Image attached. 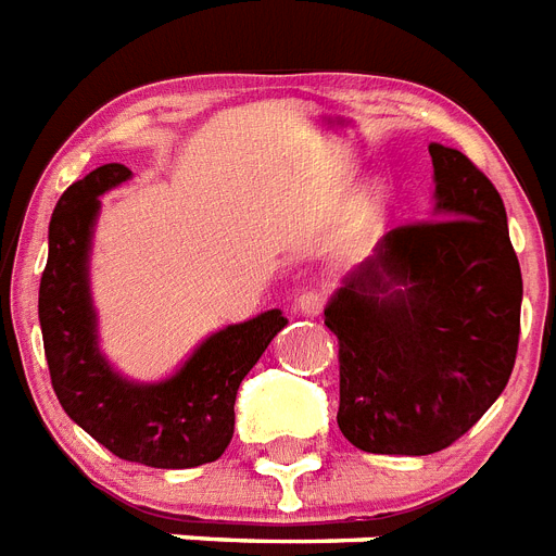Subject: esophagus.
<instances>
[{"mask_svg": "<svg viewBox=\"0 0 556 556\" xmlns=\"http://www.w3.org/2000/svg\"><path fill=\"white\" fill-rule=\"evenodd\" d=\"M295 309L306 318H315V315L324 309V292L321 290H304L299 292V299H295Z\"/></svg>", "mask_w": 556, "mask_h": 556, "instance_id": "obj_1", "label": "esophagus"}]
</instances>
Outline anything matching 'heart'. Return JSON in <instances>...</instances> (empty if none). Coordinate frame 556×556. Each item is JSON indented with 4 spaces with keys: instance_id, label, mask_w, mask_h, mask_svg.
<instances>
[{
    "instance_id": "heart-1",
    "label": "heart",
    "mask_w": 556,
    "mask_h": 556,
    "mask_svg": "<svg viewBox=\"0 0 556 556\" xmlns=\"http://www.w3.org/2000/svg\"><path fill=\"white\" fill-rule=\"evenodd\" d=\"M381 198H384V192H381L379 184H367L358 189V194H355V215H372L376 208L381 206Z\"/></svg>"
}]
</instances>
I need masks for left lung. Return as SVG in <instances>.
Listing matches in <instances>:
<instances>
[{"label": "left lung", "instance_id": "obj_1", "mask_svg": "<svg viewBox=\"0 0 556 556\" xmlns=\"http://www.w3.org/2000/svg\"><path fill=\"white\" fill-rule=\"evenodd\" d=\"M428 152V220L390 229L324 306L339 339V428L367 454L454 445L517 358L522 273L503 198L459 149Z\"/></svg>", "mask_w": 556, "mask_h": 556}]
</instances>
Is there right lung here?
<instances>
[{
  "label": "right lung",
  "mask_w": 556,
  "mask_h": 556,
  "mask_svg": "<svg viewBox=\"0 0 556 556\" xmlns=\"http://www.w3.org/2000/svg\"><path fill=\"white\" fill-rule=\"evenodd\" d=\"M131 177L123 163L88 172L62 192L48 226V264L39 281V327L62 410L126 462L198 468L232 442L235 396L269 341L287 327L281 309L206 336L172 376L135 381L100 350L91 295V250L100 198Z\"/></svg>",
  "instance_id": "add662e5"
}]
</instances>
